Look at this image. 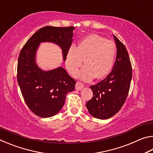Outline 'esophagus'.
<instances>
[{
	"label": "esophagus",
	"instance_id": "obj_1",
	"mask_svg": "<svg viewBox=\"0 0 153 153\" xmlns=\"http://www.w3.org/2000/svg\"><path fill=\"white\" fill-rule=\"evenodd\" d=\"M84 84H82V82H77L76 84V89L77 90H81L83 88H84Z\"/></svg>",
	"mask_w": 153,
	"mask_h": 153
}]
</instances>
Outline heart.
I'll return each instance as SVG.
<instances>
[{"label":"heart","instance_id":"b5f03b06","mask_svg":"<svg viewBox=\"0 0 153 153\" xmlns=\"http://www.w3.org/2000/svg\"><path fill=\"white\" fill-rule=\"evenodd\" d=\"M116 55V45L97 34H90L78 43L71 46L65 56V66L69 73L76 76L84 59L86 65L78 74L79 78L89 81L95 77L102 79L112 69Z\"/></svg>","mask_w":153,"mask_h":153}]
</instances>
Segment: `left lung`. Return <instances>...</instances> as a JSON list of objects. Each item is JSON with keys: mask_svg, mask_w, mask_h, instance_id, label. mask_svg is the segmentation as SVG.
Here are the masks:
<instances>
[{"mask_svg": "<svg viewBox=\"0 0 153 153\" xmlns=\"http://www.w3.org/2000/svg\"><path fill=\"white\" fill-rule=\"evenodd\" d=\"M117 57L111 73L95 85L91 100L86 103L89 113L95 118L106 120L115 115L125 102L130 88L132 68L126 46L113 35Z\"/></svg>", "mask_w": 153, "mask_h": 153, "instance_id": "1", "label": "left lung"}]
</instances>
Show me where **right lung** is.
I'll return each mask as SVG.
<instances>
[{
	"mask_svg": "<svg viewBox=\"0 0 153 153\" xmlns=\"http://www.w3.org/2000/svg\"><path fill=\"white\" fill-rule=\"evenodd\" d=\"M75 27L46 26L31 36L20 52L17 63V82L30 109L40 117H50L60 111L67 93L75 89L76 80L59 67L43 71L36 63L40 42L55 43L62 49L63 60L73 41Z\"/></svg>",
	"mask_w": 153,
	"mask_h": 153,
	"instance_id": "1",
	"label": "right lung"
}]
</instances>
